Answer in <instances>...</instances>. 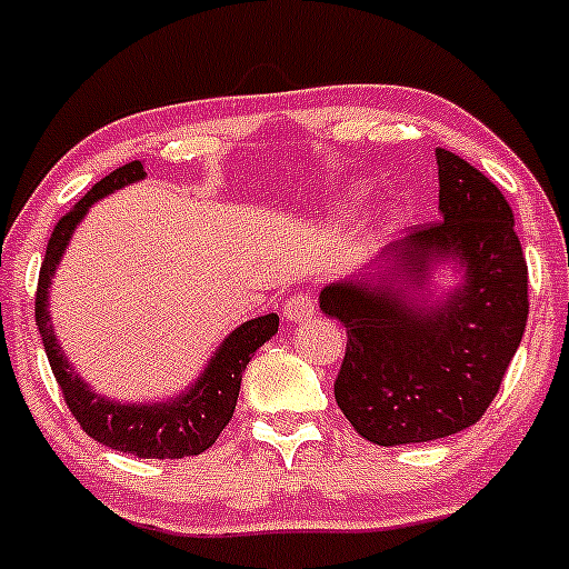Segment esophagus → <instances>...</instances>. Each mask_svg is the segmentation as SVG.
Here are the masks:
<instances>
[{
	"instance_id": "34e87169",
	"label": "esophagus",
	"mask_w": 569,
	"mask_h": 569,
	"mask_svg": "<svg viewBox=\"0 0 569 569\" xmlns=\"http://www.w3.org/2000/svg\"><path fill=\"white\" fill-rule=\"evenodd\" d=\"M284 320L290 322H298V320H307V317L315 311V298L309 296V292H296V296H290L284 301Z\"/></svg>"
}]
</instances>
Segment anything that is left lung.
I'll return each mask as SVG.
<instances>
[{
	"label": "left lung",
	"instance_id": "obj_1",
	"mask_svg": "<svg viewBox=\"0 0 569 569\" xmlns=\"http://www.w3.org/2000/svg\"><path fill=\"white\" fill-rule=\"evenodd\" d=\"M442 219L418 224L382 258L396 279L420 290L433 260L458 258L467 284L442 307H409L407 290L341 282L320 292V309L347 331L333 396L369 442H431L486 415L521 345L529 271L510 203L488 176L437 149ZM385 266V262H382Z\"/></svg>",
	"mask_w": 569,
	"mask_h": 569
}]
</instances>
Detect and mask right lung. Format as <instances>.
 <instances>
[{
    "label": "right lung",
    "mask_w": 569,
    "mask_h": 569,
    "mask_svg": "<svg viewBox=\"0 0 569 569\" xmlns=\"http://www.w3.org/2000/svg\"><path fill=\"white\" fill-rule=\"evenodd\" d=\"M143 179V164L138 160L127 162L108 173L106 179L97 181L94 187L64 213L53 228L46 247V260L40 266L38 296H34V322L42 336L48 363H51L53 377L62 388L64 405L70 407L72 418L78 420L83 431L94 442L106 448L130 453L138 458H184L198 456L209 450L224 426L230 423L236 412L238 388H241V375L254 352L277 333L279 317L262 315L254 320L243 322L233 333L224 339V345L213 352L209 369L203 371L194 388H189L184 396H179L170 405H116V401L94 396L81 377L76 375L70 363L62 356V347L57 345V336L51 328V315H48V287L57 271L62 252L70 241L72 230L81 222L83 213L102 194L113 189L132 184Z\"/></svg>",
    "instance_id": "right-lung-1"
}]
</instances>
